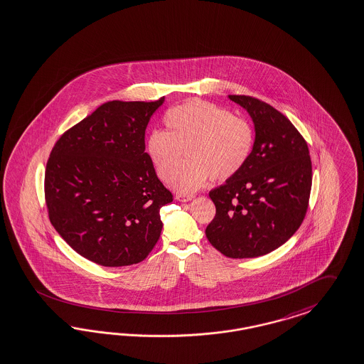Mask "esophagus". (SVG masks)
Listing matches in <instances>:
<instances>
[{
    "label": "esophagus",
    "mask_w": 364,
    "mask_h": 364,
    "mask_svg": "<svg viewBox=\"0 0 364 364\" xmlns=\"http://www.w3.org/2000/svg\"><path fill=\"white\" fill-rule=\"evenodd\" d=\"M194 198V196H186V194H176V200L181 202L191 201Z\"/></svg>",
    "instance_id": "34e87169"
}]
</instances>
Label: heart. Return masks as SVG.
<instances>
[{"instance_id":"heart-1","label":"heart","mask_w":364,"mask_h":364,"mask_svg":"<svg viewBox=\"0 0 364 364\" xmlns=\"http://www.w3.org/2000/svg\"><path fill=\"white\" fill-rule=\"evenodd\" d=\"M164 124L167 131L149 132L146 151L158 176L168 182L173 176L171 186L181 193L201 188L210 176L225 181L236 176L254 147L250 122L201 100H190L170 109ZM183 150L189 162L177 171Z\"/></svg>"}]
</instances>
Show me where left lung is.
<instances>
[{
  "label": "left lung",
  "mask_w": 364,
  "mask_h": 364,
  "mask_svg": "<svg viewBox=\"0 0 364 364\" xmlns=\"http://www.w3.org/2000/svg\"><path fill=\"white\" fill-rule=\"evenodd\" d=\"M248 112L255 141L245 166L209 193L215 215L206 237L232 259L266 255L302 224L309 203L311 162L305 139L290 120L250 95H228Z\"/></svg>",
  "instance_id": "8db88e82"
}]
</instances>
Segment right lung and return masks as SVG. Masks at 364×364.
Returning a JSON list of instances; mask_svg holds the SVG:
<instances>
[{"label": "right lung", "mask_w": 364, "mask_h": 364, "mask_svg": "<svg viewBox=\"0 0 364 364\" xmlns=\"http://www.w3.org/2000/svg\"><path fill=\"white\" fill-rule=\"evenodd\" d=\"M164 102L109 101L55 143L44 176L48 217L80 255L105 267L144 260L173 201L146 152V128Z\"/></svg>", "instance_id": "add662e5"}]
</instances>
